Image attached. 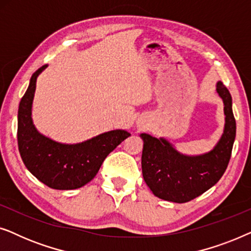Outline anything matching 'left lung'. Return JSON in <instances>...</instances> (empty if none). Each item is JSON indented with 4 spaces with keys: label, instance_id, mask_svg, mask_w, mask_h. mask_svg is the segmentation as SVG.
<instances>
[{
    "label": "left lung",
    "instance_id": "8db88e82",
    "mask_svg": "<svg viewBox=\"0 0 251 251\" xmlns=\"http://www.w3.org/2000/svg\"><path fill=\"white\" fill-rule=\"evenodd\" d=\"M218 95L224 102L225 128L217 145L210 152L197 156L180 154L164 138L142 133L143 177L155 197L184 203L214 186L224 175L231 159L236 123L232 111V97L222 82Z\"/></svg>",
    "mask_w": 251,
    "mask_h": 251
}]
</instances>
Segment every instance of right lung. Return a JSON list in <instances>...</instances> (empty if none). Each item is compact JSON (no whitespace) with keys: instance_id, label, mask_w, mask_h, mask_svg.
Instances as JSON below:
<instances>
[{"instance_id":"1","label":"right lung","mask_w":251,"mask_h":251,"mask_svg":"<svg viewBox=\"0 0 251 251\" xmlns=\"http://www.w3.org/2000/svg\"><path fill=\"white\" fill-rule=\"evenodd\" d=\"M48 65L32 75L18 109V149L30 174L54 190H75L97 175L106 156L131 136L126 130H112L78 144H61L41 135L32 120L36 78Z\"/></svg>"}]
</instances>
